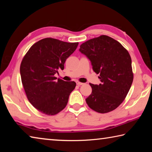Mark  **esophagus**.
<instances>
[{
    "label": "esophagus",
    "mask_w": 152,
    "mask_h": 152,
    "mask_svg": "<svg viewBox=\"0 0 152 152\" xmlns=\"http://www.w3.org/2000/svg\"><path fill=\"white\" fill-rule=\"evenodd\" d=\"M76 84L78 86H80V85H83L84 83H82V82H77Z\"/></svg>",
    "instance_id": "34e87169"
}]
</instances>
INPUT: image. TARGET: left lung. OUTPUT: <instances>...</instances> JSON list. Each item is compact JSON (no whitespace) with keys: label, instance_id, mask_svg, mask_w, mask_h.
Returning a JSON list of instances; mask_svg holds the SVG:
<instances>
[{"label":"left lung","instance_id":"1","mask_svg":"<svg viewBox=\"0 0 152 152\" xmlns=\"http://www.w3.org/2000/svg\"><path fill=\"white\" fill-rule=\"evenodd\" d=\"M79 50L91 60L101 82L99 85L90 83L92 93L86 99L88 106L99 113L117 109L127 96L133 80L128 51L117 40L104 35L86 41Z\"/></svg>","mask_w":152,"mask_h":152}]
</instances>
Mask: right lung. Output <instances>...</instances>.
<instances>
[{
    "mask_svg": "<svg viewBox=\"0 0 152 152\" xmlns=\"http://www.w3.org/2000/svg\"><path fill=\"white\" fill-rule=\"evenodd\" d=\"M48 37L34 43L23 58L20 66L21 82L30 103L39 112L55 115L66 107L75 82H66L54 76L64 70V63L78 47Z\"/></svg>",
    "mask_w": 152,
    "mask_h": 152,
    "instance_id": "right-lung-1",
    "label": "right lung"
}]
</instances>
